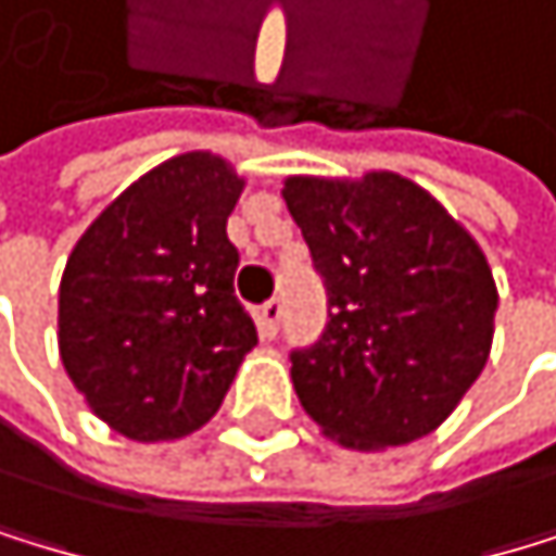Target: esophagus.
Wrapping results in <instances>:
<instances>
[{"label":"esophagus","instance_id":"1","mask_svg":"<svg viewBox=\"0 0 556 556\" xmlns=\"http://www.w3.org/2000/svg\"><path fill=\"white\" fill-rule=\"evenodd\" d=\"M255 317H260L263 338H276V334H280V320H283V301H280V296H273V301H266L260 311H255Z\"/></svg>","mask_w":556,"mask_h":556}]
</instances>
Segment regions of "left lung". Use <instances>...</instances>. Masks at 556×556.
<instances>
[{
	"label": "left lung",
	"instance_id": "left-lung-1",
	"mask_svg": "<svg viewBox=\"0 0 556 556\" xmlns=\"http://www.w3.org/2000/svg\"><path fill=\"white\" fill-rule=\"evenodd\" d=\"M283 198L328 293V325L290 352L307 417L349 447L438 430L485 369L498 307L482 249L400 174L290 177Z\"/></svg>",
	"mask_w": 556,
	"mask_h": 556
}]
</instances>
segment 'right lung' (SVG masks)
<instances>
[{
	"instance_id": "right-lung-1",
	"label": "right lung",
	"mask_w": 556,
	"mask_h": 556,
	"mask_svg": "<svg viewBox=\"0 0 556 556\" xmlns=\"http://www.w3.org/2000/svg\"><path fill=\"white\" fill-rule=\"evenodd\" d=\"M239 194L225 160L184 153L77 239L61 280V362L118 434L150 444L204 427L260 341L225 231Z\"/></svg>"
}]
</instances>
